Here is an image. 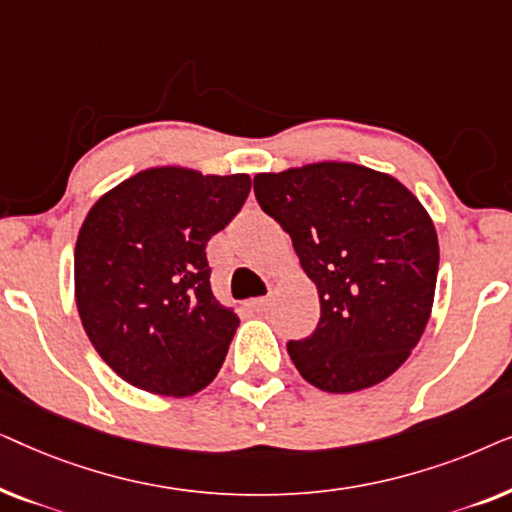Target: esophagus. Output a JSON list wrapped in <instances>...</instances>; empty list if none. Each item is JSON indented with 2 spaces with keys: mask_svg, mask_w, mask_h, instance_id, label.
<instances>
[{
  "mask_svg": "<svg viewBox=\"0 0 512 512\" xmlns=\"http://www.w3.org/2000/svg\"><path fill=\"white\" fill-rule=\"evenodd\" d=\"M270 303H272L270 296H263V298H254L249 305L254 307L256 312H268L270 310Z\"/></svg>",
  "mask_w": 512,
  "mask_h": 512,
  "instance_id": "1",
  "label": "esophagus"
}]
</instances>
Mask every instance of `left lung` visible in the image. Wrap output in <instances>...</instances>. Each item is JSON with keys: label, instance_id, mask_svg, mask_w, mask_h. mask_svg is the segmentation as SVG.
Here are the masks:
<instances>
[{"label": "left lung", "instance_id": "obj_1", "mask_svg": "<svg viewBox=\"0 0 512 512\" xmlns=\"http://www.w3.org/2000/svg\"><path fill=\"white\" fill-rule=\"evenodd\" d=\"M254 193L319 291L314 333L286 345L298 373L328 394L387 380L436 293L438 235L422 202L391 174L335 160L256 174Z\"/></svg>", "mask_w": 512, "mask_h": 512}]
</instances>
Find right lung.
Wrapping results in <instances>:
<instances>
[{"instance_id":"right-lung-1","label":"right lung","mask_w":512,"mask_h":512,"mask_svg":"<svg viewBox=\"0 0 512 512\" xmlns=\"http://www.w3.org/2000/svg\"><path fill=\"white\" fill-rule=\"evenodd\" d=\"M249 191V174L151 167L88 212L76 307L97 354L132 387L184 398L219 373L240 319L214 298L205 249Z\"/></svg>"}]
</instances>
